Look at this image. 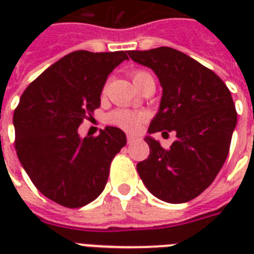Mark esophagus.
Instances as JSON below:
<instances>
[{
  "label": "esophagus",
  "instance_id": "esophagus-1",
  "mask_svg": "<svg viewBox=\"0 0 254 254\" xmlns=\"http://www.w3.org/2000/svg\"><path fill=\"white\" fill-rule=\"evenodd\" d=\"M127 145H131V143L135 142V137H133V135H127Z\"/></svg>",
  "mask_w": 254,
  "mask_h": 254
}]
</instances>
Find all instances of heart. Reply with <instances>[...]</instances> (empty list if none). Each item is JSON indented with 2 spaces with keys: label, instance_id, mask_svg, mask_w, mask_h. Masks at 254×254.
I'll use <instances>...</instances> for the list:
<instances>
[{
  "label": "heart",
  "instance_id": "1",
  "mask_svg": "<svg viewBox=\"0 0 254 254\" xmlns=\"http://www.w3.org/2000/svg\"><path fill=\"white\" fill-rule=\"evenodd\" d=\"M131 79L135 85H138L139 83H142L146 79H153L150 73L143 69H137L131 73ZM108 123L111 125H115L117 127H121L124 130L134 131L137 130L143 121V115L141 113H135V112L127 111V109H117V111L111 112L107 117Z\"/></svg>",
  "mask_w": 254,
  "mask_h": 254
}]
</instances>
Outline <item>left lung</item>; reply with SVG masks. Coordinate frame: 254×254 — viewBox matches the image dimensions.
I'll use <instances>...</instances> for the list:
<instances>
[{"label":"left lung","instance_id":"8db88e82","mask_svg":"<svg viewBox=\"0 0 254 254\" xmlns=\"http://www.w3.org/2000/svg\"><path fill=\"white\" fill-rule=\"evenodd\" d=\"M127 54L153 69L163 88L147 131L177 133L170 149L147 135L150 154L137 171L154 196L186 203L212 183L227 159L237 123L231 92L213 71L171 47Z\"/></svg>","mask_w":254,"mask_h":254}]
</instances>
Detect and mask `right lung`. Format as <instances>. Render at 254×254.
Instances as JSON below:
<instances>
[{
  "label": "right lung",
  "instance_id": "1",
  "mask_svg": "<svg viewBox=\"0 0 254 254\" xmlns=\"http://www.w3.org/2000/svg\"><path fill=\"white\" fill-rule=\"evenodd\" d=\"M127 53L65 55L30 83L13 116L15 150L34 186L67 208L91 203L107 185L112 159L127 143L121 129L107 127L81 139L77 127L100 107L108 75Z\"/></svg>",
  "mask_w": 254,
  "mask_h": 254
}]
</instances>
